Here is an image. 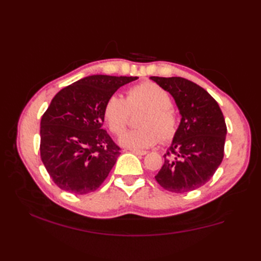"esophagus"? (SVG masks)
<instances>
[{
    "label": "esophagus",
    "mask_w": 261,
    "mask_h": 261,
    "mask_svg": "<svg viewBox=\"0 0 261 261\" xmlns=\"http://www.w3.org/2000/svg\"><path fill=\"white\" fill-rule=\"evenodd\" d=\"M130 151H131L132 153L140 154V156H145V154L147 153V151H145V150H138V149H130Z\"/></svg>",
    "instance_id": "34e87169"
}]
</instances>
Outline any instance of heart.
<instances>
[{"label": "heart", "instance_id": "b5f03b06", "mask_svg": "<svg viewBox=\"0 0 261 261\" xmlns=\"http://www.w3.org/2000/svg\"><path fill=\"white\" fill-rule=\"evenodd\" d=\"M145 110L140 115L136 130L124 132L120 137L122 146L131 149H146L159 140L169 142L178 131V118L171 108L169 93L153 82H142L130 87L123 98L112 94L103 108V116L109 129L120 135L125 129L131 112Z\"/></svg>", "mask_w": 261, "mask_h": 261}]
</instances>
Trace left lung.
<instances>
[{
	"label": "left lung",
	"mask_w": 261,
	"mask_h": 261,
	"mask_svg": "<svg viewBox=\"0 0 261 261\" xmlns=\"http://www.w3.org/2000/svg\"><path fill=\"white\" fill-rule=\"evenodd\" d=\"M150 80L169 92L181 115L178 131L154 178L173 193L197 190L222 163L226 136L222 111L203 87L186 79L151 76Z\"/></svg>",
	"instance_id": "obj_1"
}]
</instances>
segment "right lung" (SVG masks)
Masks as SVG:
<instances>
[{"label": "right lung", "instance_id": "1", "mask_svg": "<svg viewBox=\"0 0 261 261\" xmlns=\"http://www.w3.org/2000/svg\"><path fill=\"white\" fill-rule=\"evenodd\" d=\"M138 77L92 75L64 87L40 122V156L55 184L69 193L96 191L120 156L102 129L110 95Z\"/></svg>", "mask_w": 261, "mask_h": 261}]
</instances>
